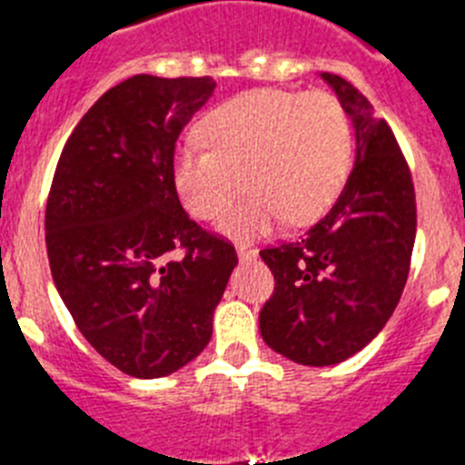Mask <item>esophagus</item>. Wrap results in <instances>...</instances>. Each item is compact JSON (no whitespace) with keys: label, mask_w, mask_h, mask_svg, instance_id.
<instances>
[{"label":"esophagus","mask_w":465,"mask_h":465,"mask_svg":"<svg viewBox=\"0 0 465 465\" xmlns=\"http://www.w3.org/2000/svg\"><path fill=\"white\" fill-rule=\"evenodd\" d=\"M237 256H240V261H253V258H256V252H253V249H246V246H240V249H237Z\"/></svg>","instance_id":"1"}]
</instances>
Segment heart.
Returning <instances> with one entry per match:
<instances>
[{
	"label": "heart",
	"instance_id": "heart-1",
	"mask_svg": "<svg viewBox=\"0 0 465 465\" xmlns=\"http://www.w3.org/2000/svg\"><path fill=\"white\" fill-rule=\"evenodd\" d=\"M200 134L207 146L176 153V193L195 219L216 221L235 203L242 175L249 195L221 223L235 240L265 235L279 219L302 225L322 216L354 158L347 111L323 90H249L216 106Z\"/></svg>",
	"mask_w": 465,
	"mask_h": 465
}]
</instances>
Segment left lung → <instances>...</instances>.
Listing matches in <instances>:
<instances>
[{
    "label": "left lung",
    "mask_w": 465,
    "mask_h": 465,
    "mask_svg": "<svg viewBox=\"0 0 465 465\" xmlns=\"http://www.w3.org/2000/svg\"><path fill=\"white\" fill-rule=\"evenodd\" d=\"M322 79L354 125V170L305 235L261 252L274 291L258 316L270 349L314 368L342 363L386 326L417 235L412 174L389 123L342 76Z\"/></svg>",
    "instance_id": "left-lung-1"
}]
</instances>
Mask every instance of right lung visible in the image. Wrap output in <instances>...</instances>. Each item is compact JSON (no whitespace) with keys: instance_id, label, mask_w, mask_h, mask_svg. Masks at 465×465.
Masks as SVG:
<instances>
[{"instance_id":"1","label":"right lung","mask_w":465,"mask_h":465,"mask_svg":"<svg viewBox=\"0 0 465 465\" xmlns=\"http://www.w3.org/2000/svg\"><path fill=\"white\" fill-rule=\"evenodd\" d=\"M209 76L137 74L74 127L46 204L55 289L84 338L139 380L191 363L212 340L235 246L179 203L176 139L213 94ZM176 248L183 259H170Z\"/></svg>"}]
</instances>
